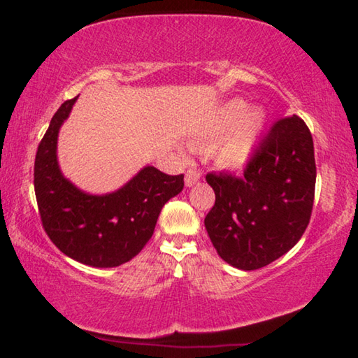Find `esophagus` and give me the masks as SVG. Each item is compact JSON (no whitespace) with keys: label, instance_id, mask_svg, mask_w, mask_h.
<instances>
[{"label":"esophagus","instance_id":"34e87169","mask_svg":"<svg viewBox=\"0 0 358 358\" xmlns=\"http://www.w3.org/2000/svg\"><path fill=\"white\" fill-rule=\"evenodd\" d=\"M201 173L199 171H196V169H189V171L186 172V177H185V185L187 187H191L197 183V181L200 180Z\"/></svg>","mask_w":358,"mask_h":358}]
</instances>
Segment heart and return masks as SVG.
Listing matches in <instances>:
<instances>
[{
    "label": "heart",
    "mask_w": 358,
    "mask_h": 358,
    "mask_svg": "<svg viewBox=\"0 0 358 358\" xmlns=\"http://www.w3.org/2000/svg\"><path fill=\"white\" fill-rule=\"evenodd\" d=\"M264 123L266 117L259 109L247 108V103L239 99L227 100L216 108L192 145L200 147L217 140L213 148L214 162L227 171H236L252 158Z\"/></svg>",
    "instance_id": "obj_1"
}]
</instances>
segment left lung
<instances>
[{
	"label": "left lung",
	"mask_w": 358,
	"mask_h": 358,
	"mask_svg": "<svg viewBox=\"0 0 358 358\" xmlns=\"http://www.w3.org/2000/svg\"><path fill=\"white\" fill-rule=\"evenodd\" d=\"M216 201L205 217L219 257L233 268L259 269L297 244L315 199L313 139L301 117L278 120L243 177L206 175Z\"/></svg>",
	"instance_id": "8db88e82"
}]
</instances>
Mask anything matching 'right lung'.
Segmentation results:
<instances>
[{
	"instance_id": "add662e5",
	"label": "right lung",
	"mask_w": 358,
	"mask_h": 358,
	"mask_svg": "<svg viewBox=\"0 0 358 358\" xmlns=\"http://www.w3.org/2000/svg\"><path fill=\"white\" fill-rule=\"evenodd\" d=\"M78 96L62 103L37 148L34 189L43 229L67 257L92 268H115L144 249L159 213L183 191V175L144 166L119 189L90 194L64 177L57 138Z\"/></svg>"
}]
</instances>
